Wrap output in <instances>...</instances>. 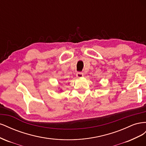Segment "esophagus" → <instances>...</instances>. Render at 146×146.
<instances>
[{
  "instance_id": "1",
  "label": "esophagus",
  "mask_w": 146,
  "mask_h": 146,
  "mask_svg": "<svg viewBox=\"0 0 146 146\" xmlns=\"http://www.w3.org/2000/svg\"><path fill=\"white\" fill-rule=\"evenodd\" d=\"M76 76H77V77H78V78L82 77L83 76V73L82 72H78L76 74Z\"/></svg>"
}]
</instances>
